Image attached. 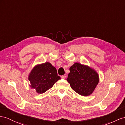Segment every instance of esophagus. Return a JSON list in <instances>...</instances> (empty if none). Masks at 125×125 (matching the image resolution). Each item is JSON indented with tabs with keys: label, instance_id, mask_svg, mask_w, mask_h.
<instances>
[{
	"label": "esophagus",
	"instance_id": "esophagus-1",
	"mask_svg": "<svg viewBox=\"0 0 125 125\" xmlns=\"http://www.w3.org/2000/svg\"><path fill=\"white\" fill-rule=\"evenodd\" d=\"M61 78H62V79H65V78H66V75H62L61 76Z\"/></svg>",
	"mask_w": 125,
	"mask_h": 125
}]
</instances>
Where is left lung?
Returning a JSON list of instances; mask_svg holds the SVG:
<instances>
[{
	"label": "left lung",
	"mask_w": 125,
	"mask_h": 125,
	"mask_svg": "<svg viewBox=\"0 0 125 125\" xmlns=\"http://www.w3.org/2000/svg\"><path fill=\"white\" fill-rule=\"evenodd\" d=\"M66 80L76 93L86 97L94 92L98 84L99 78L98 73L94 69L75 63L70 68Z\"/></svg>",
	"instance_id": "left-lung-1"
}]
</instances>
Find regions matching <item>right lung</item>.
<instances>
[{"instance_id":"right-lung-1","label":"right lung","mask_w":125,"mask_h":125,"mask_svg":"<svg viewBox=\"0 0 125 125\" xmlns=\"http://www.w3.org/2000/svg\"><path fill=\"white\" fill-rule=\"evenodd\" d=\"M60 79L56 69L49 62L34 66L28 77L31 88L34 89L38 94L44 93Z\"/></svg>"}]
</instances>
